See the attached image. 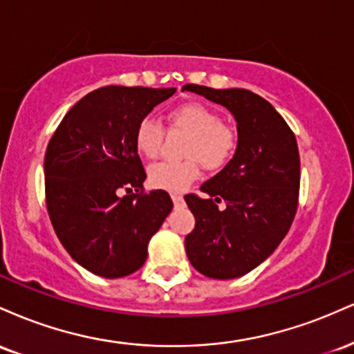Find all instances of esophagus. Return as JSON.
<instances>
[{"label":"esophagus","instance_id":"obj_1","mask_svg":"<svg viewBox=\"0 0 354 354\" xmlns=\"http://www.w3.org/2000/svg\"><path fill=\"white\" fill-rule=\"evenodd\" d=\"M171 200H173V203H174V206H181L183 205V196L181 194H171Z\"/></svg>","mask_w":354,"mask_h":354}]
</instances>
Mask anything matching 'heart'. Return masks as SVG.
Instances as JSON below:
<instances>
[{
  "mask_svg": "<svg viewBox=\"0 0 354 354\" xmlns=\"http://www.w3.org/2000/svg\"><path fill=\"white\" fill-rule=\"evenodd\" d=\"M171 128L188 131L183 161H160L149 166L148 181L153 188L183 191L200 176V161L209 171L230 163L238 149V131L223 123L216 109L203 103H186L168 115ZM165 128L153 118H143L136 126L135 146L145 158H156L161 151Z\"/></svg>",
  "mask_w": 354,
  "mask_h": 354,
  "instance_id": "heart-1",
  "label": "heart"
}]
</instances>
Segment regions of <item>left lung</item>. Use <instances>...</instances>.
Returning a JSON list of instances; mask_svg holds the SVG:
<instances>
[{
	"label": "left lung",
	"mask_w": 354,
	"mask_h": 354,
	"mask_svg": "<svg viewBox=\"0 0 354 354\" xmlns=\"http://www.w3.org/2000/svg\"><path fill=\"white\" fill-rule=\"evenodd\" d=\"M236 118L238 149L216 176L201 185L205 198L186 194L196 225L186 254L201 274L233 279L250 273L290 231L299 198V153L283 116L250 89L185 84Z\"/></svg>",
	"instance_id": "1"
}]
</instances>
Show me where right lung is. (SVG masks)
<instances>
[{
    "mask_svg": "<svg viewBox=\"0 0 354 354\" xmlns=\"http://www.w3.org/2000/svg\"><path fill=\"white\" fill-rule=\"evenodd\" d=\"M174 88L104 86L64 115L44 154L51 225L78 265L123 278L145 265L148 243L171 213L163 189L146 193L136 126Z\"/></svg>",
    "mask_w": 354,
    "mask_h": 354,
    "instance_id": "obj_1",
    "label": "right lung"
}]
</instances>
